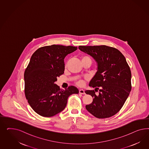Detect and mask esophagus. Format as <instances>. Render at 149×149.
<instances>
[{"instance_id": "obj_1", "label": "esophagus", "mask_w": 149, "mask_h": 149, "mask_svg": "<svg viewBox=\"0 0 149 149\" xmlns=\"http://www.w3.org/2000/svg\"><path fill=\"white\" fill-rule=\"evenodd\" d=\"M79 93H80V94H82V95H84V94H85V91L83 90H79Z\"/></svg>"}]
</instances>
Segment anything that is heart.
I'll return each instance as SVG.
<instances>
[{
	"label": "heart",
	"instance_id": "heart-1",
	"mask_svg": "<svg viewBox=\"0 0 149 149\" xmlns=\"http://www.w3.org/2000/svg\"><path fill=\"white\" fill-rule=\"evenodd\" d=\"M90 59V57H88V56H84L81 57V61L83 60V59ZM84 83H85V81L84 80H82V79H79L78 80H77L76 82V84L78 86H82L84 85Z\"/></svg>",
	"mask_w": 149,
	"mask_h": 149
}]
</instances>
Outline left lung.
I'll list each match as a JSON object with an SVG mask.
<instances>
[{"label":"left lung","mask_w":149,"mask_h":149,"mask_svg":"<svg viewBox=\"0 0 149 149\" xmlns=\"http://www.w3.org/2000/svg\"><path fill=\"white\" fill-rule=\"evenodd\" d=\"M79 49L97 63V71L89 84L95 90L85 91L93 98L86 109L99 118L111 117L122 108L131 91V69L126 58L119 50L105 45L79 46Z\"/></svg>","instance_id":"obj_1"}]
</instances>
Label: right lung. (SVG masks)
<instances>
[{"label": "right lung", "instance_id": "right-lung-1", "mask_svg": "<svg viewBox=\"0 0 149 149\" xmlns=\"http://www.w3.org/2000/svg\"><path fill=\"white\" fill-rule=\"evenodd\" d=\"M77 47L52 45L38 49L32 54L24 74V92L34 111L51 117L65 109L68 97L79 93L75 86L61 90L55 82L64 71V59Z\"/></svg>", "mask_w": 149, "mask_h": 149}]
</instances>
